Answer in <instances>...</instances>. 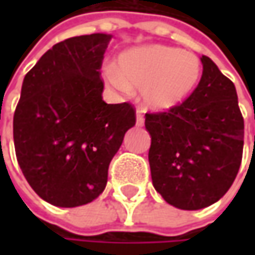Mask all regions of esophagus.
<instances>
[{
    "mask_svg": "<svg viewBox=\"0 0 255 255\" xmlns=\"http://www.w3.org/2000/svg\"><path fill=\"white\" fill-rule=\"evenodd\" d=\"M143 125H144V118H143L142 112H136V126L137 128H142Z\"/></svg>",
    "mask_w": 255,
    "mask_h": 255,
    "instance_id": "1",
    "label": "esophagus"
}]
</instances>
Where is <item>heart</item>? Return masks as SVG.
Returning a JSON list of instances; mask_svg holds the SVG:
<instances>
[{"label": "heart", "instance_id": "1", "mask_svg": "<svg viewBox=\"0 0 255 255\" xmlns=\"http://www.w3.org/2000/svg\"><path fill=\"white\" fill-rule=\"evenodd\" d=\"M201 64L193 52L164 45L130 48L105 68V79L119 92L140 89L143 105L166 112L184 102L200 79Z\"/></svg>", "mask_w": 255, "mask_h": 255}]
</instances>
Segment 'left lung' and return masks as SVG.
Returning a JSON list of instances; mask_svg holds the SVG:
<instances>
[{
    "instance_id": "left-lung-1",
    "label": "left lung",
    "mask_w": 255,
    "mask_h": 255,
    "mask_svg": "<svg viewBox=\"0 0 255 255\" xmlns=\"http://www.w3.org/2000/svg\"><path fill=\"white\" fill-rule=\"evenodd\" d=\"M190 98L163 113H146L152 137L153 187L169 204L200 210L231 187L243 157L244 121L236 86L209 56Z\"/></svg>"
}]
</instances>
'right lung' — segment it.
Returning <instances> with one entry per match:
<instances>
[{
    "label": "right lung",
    "mask_w": 255,
    "mask_h": 255,
    "mask_svg": "<svg viewBox=\"0 0 255 255\" xmlns=\"http://www.w3.org/2000/svg\"><path fill=\"white\" fill-rule=\"evenodd\" d=\"M113 35L65 39L25 75L14 113L16 160L46 203L78 207L105 190L111 160L136 123L132 105H108L99 78Z\"/></svg>",
    "instance_id": "right-lung-1"
}]
</instances>
